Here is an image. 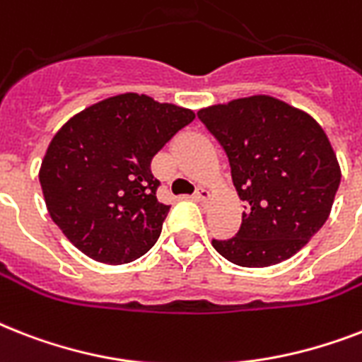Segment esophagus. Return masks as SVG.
<instances>
[{
    "label": "esophagus",
    "mask_w": 362,
    "mask_h": 362,
    "mask_svg": "<svg viewBox=\"0 0 362 362\" xmlns=\"http://www.w3.org/2000/svg\"><path fill=\"white\" fill-rule=\"evenodd\" d=\"M210 197V192L209 189H204V187H199L197 192H195V199L197 201H206Z\"/></svg>",
    "instance_id": "34e87169"
}]
</instances>
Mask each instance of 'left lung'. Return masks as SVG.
<instances>
[{
    "label": "left lung",
    "instance_id": "8db88e82",
    "mask_svg": "<svg viewBox=\"0 0 362 362\" xmlns=\"http://www.w3.org/2000/svg\"><path fill=\"white\" fill-rule=\"evenodd\" d=\"M197 116L226 150L246 201L237 237L212 240L216 252L250 269L293 257L323 227L342 178L325 131L270 95L212 105Z\"/></svg>",
    "mask_w": 362,
    "mask_h": 362
}]
</instances>
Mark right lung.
Masks as SVG:
<instances>
[{
    "instance_id": "add662e5",
    "label": "right lung",
    "mask_w": 362,
    "mask_h": 362,
    "mask_svg": "<svg viewBox=\"0 0 362 362\" xmlns=\"http://www.w3.org/2000/svg\"><path fill=\"white\" fill-rule=\"evenodd\" d=\"M193 110L120 93L75 115L54 135L39 170L48 214L88 257L131 263L161 235L153 156L192 124Z\"/></svg>"
}]
</instances>
